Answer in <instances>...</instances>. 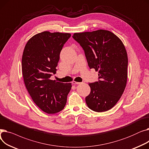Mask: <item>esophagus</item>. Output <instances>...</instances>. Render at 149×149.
Returning a JSON list of instances; mask_svg holds the SVG:
<instances>
[{"mask_svg": "<svg viewBox=\"0 0 149 149\" xmlns=\"http://www.w3.org/2000/svg\"><path fill=\"white\" fill-rule=\"evenodd\" d=\"M81 83L80 82H77V81H72V84H80Z\"/></svg>", "mask_w": 149, "mask_h": 149, "instance_id": "34e87169", "label": "esophagus"}]
</instances>
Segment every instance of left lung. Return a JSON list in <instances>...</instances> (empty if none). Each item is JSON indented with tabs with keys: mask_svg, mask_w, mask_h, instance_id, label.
<instances>
[{
	"mask_svg": "<svg viewBox=\"0 0 149 149\" xmlns=\"http://www.w3.org/2000/svg\"><path fill=\"white\" fill-rule=\"evenodd\" d=\"M72 37L82 47L89 67L98 72V81L89 83L85 98L91 110H110L124 91L127 80V54L122 41L111 31L99 29L74 33Z\"/></svg>",
	"mask_w": 149,
	"mask_h": 149,
	"instance_id": "obj_1",
	"label": "left lung"
}]
</instances>
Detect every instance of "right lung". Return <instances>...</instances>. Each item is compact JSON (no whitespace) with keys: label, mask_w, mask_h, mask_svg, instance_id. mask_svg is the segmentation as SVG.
<instances>
[{"label":"right lung","mask_w":149,"mask_h":149,"mask_svg":"<svg viewBox=\"0 0 149 149\" xmlns=\"http://www.w3.org/2000/svg\"><path fill=\"white\" fill-rule=\"evenodd\" d=\"M70 36L44 31L31 37L23 52L22 70L26 88L35 104L47 113L63 109L72 87L70 83L50 79L56 74L60 52Z\"/></svg>","instance_id":"obj_1"}]
</instances>
